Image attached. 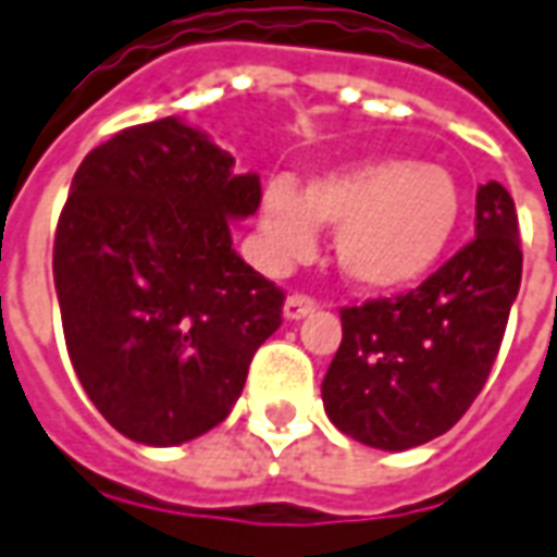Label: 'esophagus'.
<instances>
[{
	"label": "esophagus",
	"mask_w": 557,
	"mask_h": 557,
	"mask_svg": "<svg viewBox=\"0 0 557 557\" xmlns=\"http://www.w3.org/2000/svg\"><path fill=\"white\" fill-rule=\"evenodd\" d=\"M315 312V300H309L304 294H290L285 300V319L287 322H300L306 315Z\"/></svg>",
	"instance_id": "esophagus-1"
}]
</instances>
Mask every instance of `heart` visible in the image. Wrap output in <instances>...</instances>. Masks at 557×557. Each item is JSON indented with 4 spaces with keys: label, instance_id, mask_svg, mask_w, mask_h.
Wrapping results in <instances>:
<instances>
[{
    "label": "heart",
    "instance_id": "b5f03b06",
    "mask_svg": "<svg viewBox=\"0 0 557 557\" xmlns=\"http://www.w3.org/2000/svg\"><path fill=\"white\" fill-rule=\"evenodd\" d=\"M454 174L429 162L383 159L319 174L297 193L272 181L260 201V248L285 270L315 251L319 226H334L343 278L368 294H395L423 282L460 223Z\"/></svg>",
    "mask_w": 557,
    "mask_h": 557
}]
</instances>
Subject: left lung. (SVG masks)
Segmentation results:
<instances>
[{"label":"left lung","mask_w":557,"mask_h":557,"mask_svg":"<svg viewBox=\"0 0 557 557\" xmlns=\"http://www.w3.org/2000/svg\"><path fill=\"white\" fill-rule=\"evenodd\" d=\"M521 287L512 196L484 183L475 238L420 287L339 309L343 343L322 383L331 423L349 438L408 450L444 435L494 368Z\"/></svg>","instance_id":"left-lung-1"}]
</instances>
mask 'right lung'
<instances>
[{
    "instance_id": "obj_1",
    "label": "right lung",
    "mask_w": 557,
    "mask_h": 557,
    "mask_svg": "<svg viewBox=\"0 0 557 557\" xmlns=\"http://www.w3.org/2000/svg\"><path fill=\"white\" fill-rule=\"evenodd\" d=\"M168 115L78 165L54 233V287L82 389L131 442H193L230 417L285 294L233 251L260 177Z\"/></svg>"
}]
</instances>
